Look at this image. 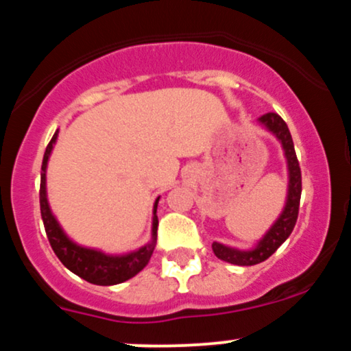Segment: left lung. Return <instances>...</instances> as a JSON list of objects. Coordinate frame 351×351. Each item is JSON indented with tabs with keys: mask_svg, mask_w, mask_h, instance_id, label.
I'll return each instance as SVG.
<instances>
[{
	"mask_svg": "<svg viewBox=\"0 0 351 351\" xmlns=\"http://www.w3.org/2000/svg\"><path fill=\"white\" fill-rule=\"evenodd\" d=\"M258 123L281 144L282 156H285L286 160V171H288V187H286L285 206H282L280 216L269 226V229L263 234L261 239L256 241L254 246L250 247V250H237V247L226 246V244L217 243V241L213 243L214 254L222 261L231 263V265L236 266H252L266 261L291 234L298 219V209H300L301 171L288 125L278 114H266L259 117Z\"/></svg>",
	"mask_w": 351,
	"mask_h": 351,
	"instance_id": "1",
	"label": "left lung"
}]
</instances>
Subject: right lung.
Listing matches in <instances>:
<instances>
[{
    "label": "right lung",
    "instance_id": "add662e5",
    "mask_svg": "<svg viewBox=\"0 0 351 351\" xmlns=\"http://www.w3.org/2000/svg\"><path fill=\"white\" fill-rule=\"evenodd\" d=\"M58 138V130L55 132L53 138L48 144L47 150L43 156V165H41V186H40V209H41V219H43L45 231H47L48 241L51 244V250L58 256L60 261L66 269L71 273L80 276L82 280L92 282V285L99 286H112L120 285V282L130 280L135 274L141 273L144 267L149 265L150 256L156 250L157 243V204H159V197L154 202L152 209V231H150V239L147 241L144 246L138 250L123 252V254H110L97 247L82 246V244L75 243L71 237L66 234L65 229L62 228L56 216L51 210L50 202H48L47 194V169L48 160H50L53 147Z\"/></svg>",
    "mask_w": 351,
    "mask_h": 351
}]
</instances>
